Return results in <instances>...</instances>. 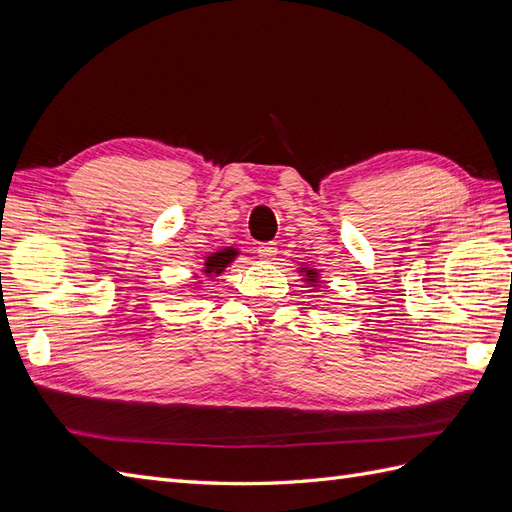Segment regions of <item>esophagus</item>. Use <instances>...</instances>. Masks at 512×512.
Instances as JSON below:
<instances>
[{
    "label": "esophagus",
    "instance_id": "34e87169",
    "mask_svg": "<svg viewBox=\"0 0 512 512\" xmlns=\"http://www.w3.org/2000/svg\"><path fill=\"white\" fill-rule=\"evenodd\" d=\"M258 256H260L262 260H267V262L275 260V256H277V245H275V243H262V245L258 247Z\"/></svg>",
    "mask_w": 512,
    "mask_h": 512
}]
</instances>
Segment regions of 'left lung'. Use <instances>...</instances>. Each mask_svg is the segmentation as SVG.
Here are the masks:
<instances>
[{
	"mask_svg": "<svg viewBox=\"0 0 512 512\" xmlns=\"http://www.w3.org/2000/svg\"><path fill=\"white\" fill-rule=\"evenodd\" d=\"M299 273L303 275V282H307L312 288H318L320 286V273L312 267H301Z\"/></svg>",
	"mask_w": 512,
	"mask_h": 512,
	"instance_id": "1",
	"label": "left lung"
}]
</instances>
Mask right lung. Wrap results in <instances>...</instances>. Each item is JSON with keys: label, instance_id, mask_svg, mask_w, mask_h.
Wrapping results in <instances>:
<instances>
[{"label": "right lung", "instance_id": "right-lung-1", "mask_svg": "<svg viewBox=\"0 0 512 512\" xmlns=\"http://www.w3.org/2000/svg\"><path fill=\"white\" fill-rule=\"evenodd\" d=\"M239 256V250L237 247H224V250H218V252H213V254H209L207 258H205V265H203V275L205 277H218L220 273H224V269L230 265L232 260H235ZM198 277V275H196Z\"/></svg>", "mask_w": 512, "mask_h": 512}]
</instances>
